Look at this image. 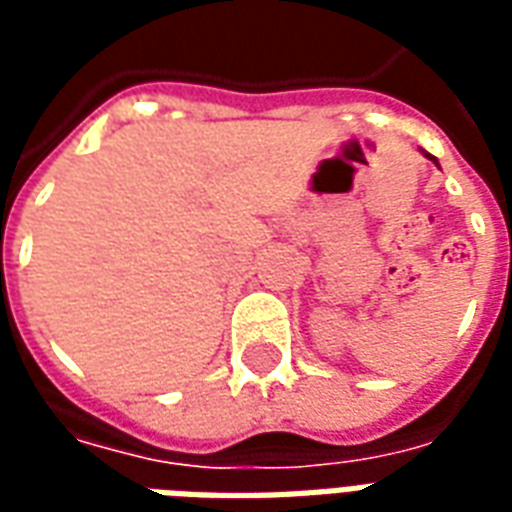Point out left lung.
I'll return each mask as SVG.
<instances>
[{"mask_svg":"<svg viewBox=\"0 0 512 512\" xmlns=\"http://www.w3.org/2000/svg\"><path fill=\"white\" fill-rule=\"evenodd\" d=\"M422 156H425V158H430V161H433V164H436V167H439V158H436V156H430L428 150H422Z\"/></svg>","mask_w":512,"mask_h":512,"instance_id":"1","label":"left lung"}]
</instances>
